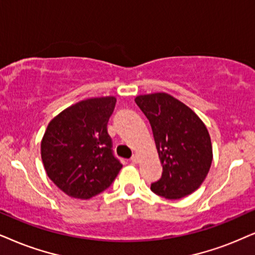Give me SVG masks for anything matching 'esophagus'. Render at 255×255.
Listing matches in <instances>:
<instances>
[{"instance_id":"obj_1","label":"esophagus","mask_w":255,"mask_h":255,"mask_svg":"<svg viewBox=\"0 0 255 255\" xmlns=\"http://www.w3.org/2000/svg\"><path fill=\"white\" fill-rule=\"evenodd\" d=\"M130 161H131V163H137L138 162V156L136 155V154H134V155L131 156Z\"/></svg>"}]
</instances>
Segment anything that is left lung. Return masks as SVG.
Masks as SVG:
<instances>
[{
	"label": "left lung",
	"instance_id": "8db88e82",
	"mask_svg": "<svg viewBox=\"0 0 255 255\" xmlns=\"http://www.w3.org/2000/svg\"><path fill=\"white\" fill-rule=\"evenodd\" d=\"M135 102L149 121L162 165V175L150 189L170 200L189 195L212 165L207 128L191 108L165 93L140 95Z\"/></svg>",
	"mask_w": 255,
	"mask_h": 255
}]
</instances>
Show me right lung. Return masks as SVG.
Here are the masks:
<instances>
[{
	"mask_svg": "<svg viewBox=\"0 0 255 255\" xmlns=\"http://www.w3.org/2000/svg\"><path fill=\"white\" fill-rule=\"evenodd\" d=\"M115 104L113 96L86 100L48 125L42 161L49 179L67 195L93 198L106 191L122 168L107 129Z\"/></svg>",
	"mask_w": 255,
	"mask_h": 255,
	"instance_id": "1",
	"label": "right lung"
}]
</instances>
